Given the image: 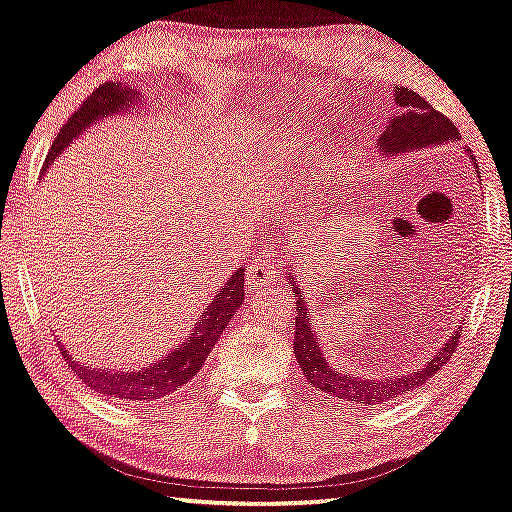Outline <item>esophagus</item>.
Listing matches in <instances>:
<instances>
[{"instance_id":"obj_1","label":"esophagus","mask_w":512,"mask_h":512,"mask_svg":"<svg viewBox=\"0 0 512 512\" xmlns=\"http://www.w3.org/2000/svg\"><path fill=\"white\" fill-rule=\"evenodd\" d=\"M276 276H278V260L274 257V252L264 250L250 260L245 288L262 290L264 286H271V283L276 281Z\"/></svg>"}]
</instances>
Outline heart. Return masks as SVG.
Wrapping results in <instances>:
<instances>
[{
  "mask_svg": "<svg viewBox=\"0 0 512 512\" xmlns=\"http://www.w3.org/2000/svg\"><path fill=\"white\" fill-rule=\"evenodd\" d=\"M281 151H283V155H286V158H293L295 165L300 163L302 158H307V146H304V144H293V146H288V148L283 146Z\"/></svg>",
  "mask_w": 512,
  "mask_h": 512,
  "instance_id": "obj_1",
  "label": "heart"
}]
</instances>
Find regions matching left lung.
I'll use <instances>...</instances> for the list:
<instances>
[{
  "label": "left lung",
  "instance_id": "left-lung-1",
  "mask_svg": "<svg viewBox=\"0 0 512 512\" xmlns=\"http://www.w3.org/2000/svg\"><path fill=\"white\" fill-rule=\"evenodd\" d=\"M394 103L399 106V115L390 120V125L383 134H380V146L385 153H404L409 148H423L444 144V141L458 139V129L454 122L446 118L444 113L435 111L423 96L413 92L409 87L394 89ZM290 274V269H288ZM295 290V357L300 364L307 383L316 387L323 394V401H349V404H361L366 409H375V406L385 404V401H394L401 394L416 390V387L425 385L444 364H449L451 354L456 352L458 340L461 335L458 331L451 335L449 342L439 349L435 359L425 368H418L413 373L401 375H387V380H368L359 378V375H345L340 373L333 364H328L326 352L319 345V335H316V326L312 321V312H307L304 304L302 290L293 286Z\"/></svg>",
  "mask_w": 512,
  "mask_h": 512
}]
</instances>
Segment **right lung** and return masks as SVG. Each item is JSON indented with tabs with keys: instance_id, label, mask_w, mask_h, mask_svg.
Wrapping results in <instances>:
<instances>
[{
	"instance_id": "add662e5",
	"label": "right lung",
	"mask_w": 512,
	"mask_h": 512,
	"mask_svg": "<svg viewBox=\"0 0 512 512\" xmlns=\"http://www.w3.org/2000/svg\"><path fill=\"white\" fill-rule=\"evenodd\" d=\"M132 89L122 87V84L106 82L99 89H94L80 103V108L70 115L61 132L56 134L54 144L49 148L47 160L44 165H49L58 153L73 141L75 134H80L84 127H89L96 118H103L106 113L113 111H125L132 103ZM243 269L234 271V276L224 283L222 290H217V297L208 304L205 314L200 316L193 331L186 335V340L179 347H174L167 357H163L155 366L141 368L137 373H113V371H101V368H89L82 366L80 361H73L68 357V352H61L68 366H73L77 378L84 385H89L103 397L108 399H122V401H153V399H165L181 390L184 385H189L196 378L200 368H203L205 359L210 357L212 347L226 323L234 319V312L243 304Z\"/></svg>"
}]
</instances>
